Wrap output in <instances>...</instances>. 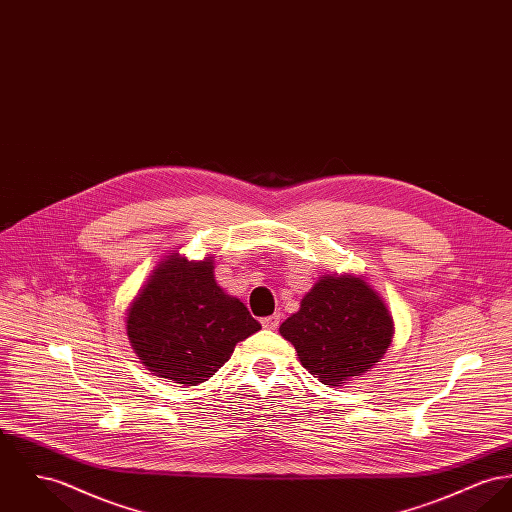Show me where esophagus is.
<instances>
[{"label": "esophagus", "mask_w": 512, "mask_h": 512, "mask_svg": "<svg viewBox=\"0 0 512 512\" xmlns=\"http://www.w3.org/2000/svg\"><path fill=\"white\" fill-rule=\"evenodd\" d=\"M279 320H281V314L277 312V314H272V316H266V318H262L260 322H262V326H264L266 330H275V328L279 326Z\"/></svg>", "instance_id": "esophagus-1"}]
</instances>
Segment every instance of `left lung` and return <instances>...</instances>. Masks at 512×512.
I'll return each instance as SVG.
<instances>
[{
	"instance_id": "left-lung-1",
	"label": "left lung",
	"mask_w": 512,
	"mask_h": 512,
	"mask_svg": "<svg viewBox=\"0 0 512 512\" xmlns=\"http://www.w3.org/2000/svg\"><path fill=\"white\" fill-rule=\"evenodd\" d=\"M279 334L295 345L310 375L341 386L384 357L394 320L363 277L324 275L301 299V308L279 326Z\"/></svg>"
}]
</instances>
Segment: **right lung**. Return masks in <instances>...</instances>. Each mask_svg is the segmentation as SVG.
Returning <instances> with one entry per match:
<instances>
[{"label": "right lung", "mask_w": 512, "mask_h": 512, "mask_svg": "<svg viewBox=\"0 0 512 512\" xmlns=\"http://www.w3.org/2000/svg\"><path fill=\"white\" fill-rule=\"evenodd\" d=\"M260 328L248 308L217 285L211 256L190 262L178 252L157 264L126 316L141 363L184 386L215 375L235 345Z\"/></svg>", "instance_id": "right-lung-1"}]
</instances>
